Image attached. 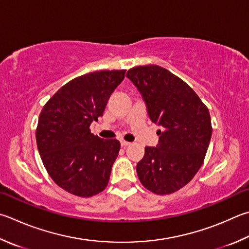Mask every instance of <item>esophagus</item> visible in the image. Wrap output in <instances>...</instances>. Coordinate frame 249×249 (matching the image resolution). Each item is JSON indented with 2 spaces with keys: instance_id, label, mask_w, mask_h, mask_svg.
<instances>
[{
  "instance_id": "34e87169",
  "label": "esophagus",
  "mask_w": 249,
  "mask_h": 249,
  "mask_svg": "<svg viewBox=\"0 0 249 249\" xmlns=\"http://www.w3.org/2000/svg\"><path fill=\"white\" fill-rule=\"evenodd\" d=\"M130 144V142H126V140H124V139H121V146L122 147H126V146H129Z\"/></svg>"
}]
</instances>
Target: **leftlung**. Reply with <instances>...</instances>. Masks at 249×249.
<instances>
[{"instance_id": "obj_1", "label": "left lung", "mask_w": 249, "mask_h": 249, "mask_svg": "<svg viewBox=\"0 0 249 249\" xmlns=\"http://www.w3.org/2000/svg\"><path fill=\"white\" fill-rule=\"evenodd\" d=\"M126 77L146 102L150 120L163 127L159 143L146 147L137 163L140 183L157 195H169L191 182L209 146L212 126L208 107L178 76L158 65L136 66Z\"/></svg>"}]
</instances>
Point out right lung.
<instances>
[{"label":"right lung","mask_w":249,"mask_h":249,"mask_svg":"<svg viewBox=\"0 0 249 249\" xmlns=\"http://www.w3.org/2000/svg\"><path fill=\"white\" fill-rule=\"evenodd\" d=\"M125 71H93L71 79L40 113L36 130L40 157L54 183L70 194L91 197L109 183L121 143L94 136L89 127L103 115Z\"/></svg>","instance_id":"1"}]
</instances>
